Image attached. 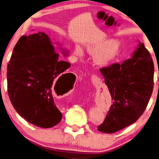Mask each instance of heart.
Returning a JSON list of instances; mask_svg holds the SVG:
<instances>
[{
    "label": "heart",
    "instance_id": "1",
    "mask_svg": "<svg viewBox=\"0 0 159 159\" xmlns=\"http://www.w3.org/2000/svg\"><path fill=\"white\" fill-rule=\"evenodd\" d=\"M86 50L91 56H95L94 63L99 67H107L115 61L121 54V44L114 39H100L90 44ZM84 52L81 48L76 46L74 49V54L81 57Z\"/></svg>",
    "mask_w": 159,
    "mask_h": 159
}]
</instances>
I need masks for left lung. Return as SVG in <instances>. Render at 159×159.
Here are the masks:
<instances>
[{"instance_id": "obj_1", "label": "left lung", "mask_w": 159, "mask_h": 159, "mask_svg": "<svg viewBox=\"0 0 159 159\" xmlns=\"http://www.w3.org/2000/svg\"><path fill=\"white\" fill-rule=\"evenodd\" d=\"M100 70L112 104L98 129L110 134L133 124L144 112L153 92L154 66L149 52L139 42L132 58Z\"/></svg>"}]
</instances>
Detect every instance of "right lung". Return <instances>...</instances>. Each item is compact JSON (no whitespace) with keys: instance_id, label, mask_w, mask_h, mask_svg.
Wrapping results in <instances>:
<instances>
[{"instance_id":"right-lung-1","label":"right lung","mask_w":159,"mask_h":159,"mask_svg":"<svg viewBox=\"0 0 159 159\" xmlns=\"http://www.w3.org/2000/svg\"><path fill=\"white\" fill-rule=\"evenodd\" d=\"M57 52L44 32L23 35L7 64V93L12 106L27 122L42 128L54 127L62 117L53 100L52 85L70 64L61 61ZM69 74H62L57 81ZM62 84V81L59 83Z\"/></svg>"}]
</instances>
